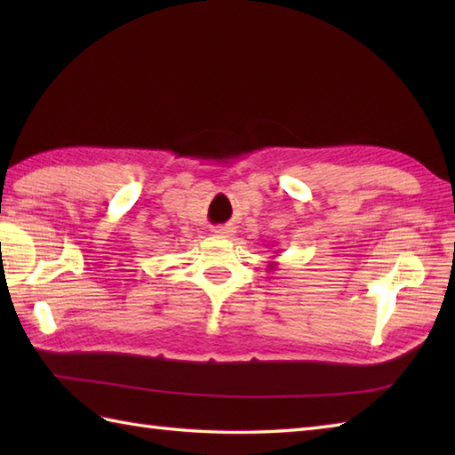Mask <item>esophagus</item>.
I'll list each match as a JSON object with an SVG mask.
<instances>
[{
	"mask_svg": "<svg viewBox=\"0 0 455 455\" xmlns=\"http://www.w3.org/2000/svg\"><path fill=\"white\" fill-rule=\"evenodd\" d=\"M217 236H222V238H230L235 235V227L233 225H220V227H215V230H212Z\"/></svg>",
	"mask_w": 455,
	"mask_h": 455,
	"instance_id": "esophagus-1",
	"label": "esophagus"
}]
</instances>
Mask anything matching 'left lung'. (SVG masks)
Wrapping results in <instances>:
<instances>
[{
    "instance_id": "obj_1",
    "label": "left lung",
    "mask_w": 455,
    "mask_h": 455,
    "mask_svg": "<svg viewBox=\"0 0 455 455\" xmlns=\"http://www.w3.org/2000/svg\"><path fill=\"white\" fill-rule=\"evenodd\" d=\"M275 267V262H269V269H274Z\"/></svg>"
}]
</instances>
